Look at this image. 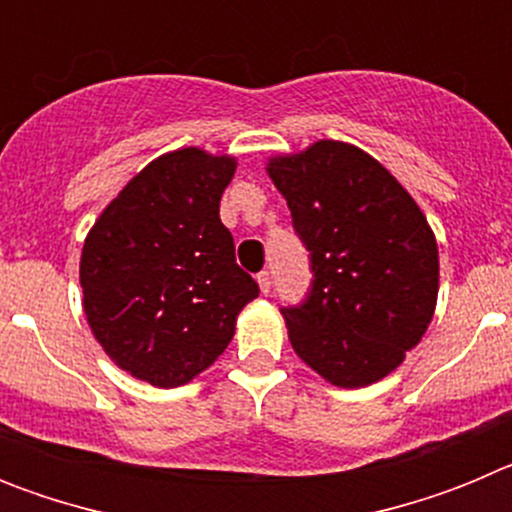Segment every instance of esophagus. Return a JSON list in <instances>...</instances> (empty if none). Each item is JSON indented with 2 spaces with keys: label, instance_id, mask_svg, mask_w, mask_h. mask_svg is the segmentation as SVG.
<instances>
[{
  "label": "esophagus",
  "instance_id": "esophagus-1",
  "mask_svg": "<svg viewBox=\"0 0 512 512\" xmlns=\"http://www.w3.org/2000/svg\"><path fill=\"white\" fill-rule=\"evenodd\" d=\"M256 279H259L261 292H264V295H269V292H271V274H269V271H261V274Z\"/></svg>",
  "mask_w": 512,
  "mask_h": 512
}]
</instances>
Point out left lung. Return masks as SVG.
<instances>
[{
  "instance_id": "1",
  "label": "left lung",
  "mask_w": 512,
  "mask_h": 512,
  "mask_svg": "<svg viewBox=\"0 0 512 512\" xmlns=\"http://www.w3.org/2000/svg\"><path fill=\"white\" fill-rule=\"evenodd\" d=\"M266 171L310 251V292L282 307L292 348L336 387L379 382L418 346L436 310L431 225L377 158L348 143L318 140L271 158Z\"/></svg>"
}]
</instances>
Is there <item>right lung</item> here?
<instances>
[{"label":"right lung","mask_w":512,"mask_h":512,"mask_svg":"<svg viewBox=\"0 0 512 512\" xmlns=\"http://www.w3.org/2000/svg\"><path fill=\"white\" fill-rule=\"evenodd\" d=\"M233 156L182 148L156 158L104 207L81 251L94 338L153 387L194 379L233 341L259 284L235 264L220 197Z\"/></svg>","instance_id":"obj_1"}]
</instances>
